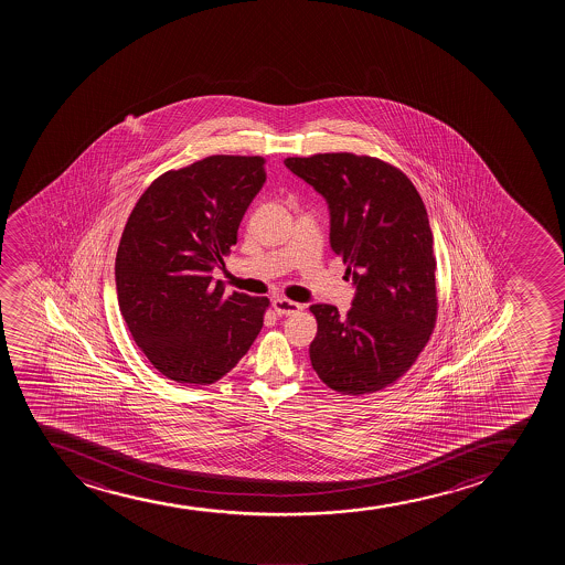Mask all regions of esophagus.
Here are the masks:
<instances>
[{"label": "esophagus", "mask_w": 565, "mask_h": 565, "mask_svg": "<svg viewBox=\"0 0 565 565\" xmlns=\"http://www.w3.org/2000/svg\"><path fill=\"white\" fill-rule=\"evenodd\" d=\"M273 309L279 317H290V315L301 311L303 307L296 303V301H290V299L275 298L273 299Z\"/></svg>", "instance_id": "34e87169"}]
</instances>
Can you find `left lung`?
Masks as SVG:
<instances>
[{
    "label": "left lung",
    "mask_w": 565,
    "mask_h": 565,
    "mask_svg": "<svg viewBox=\"0 0 565 565\" xmlns=\"http://www.w3.org/2000/svg\"><path fill=\"white\" fill-rule=\"evenodd\" d=\"M285 166L324 195L331 248L356 286L347 317L311 306L312 370L344 396L386 388L416 362L437 320L434 235L420 194L403 171L371 156H298Z\"/></svg>",
    "instance_id": "1"
}]
</instances>
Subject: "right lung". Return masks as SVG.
I'll return each instance as SVG.
<instances>
[{
  "label": "right lung",
  "mask_w": 565,
  "mask_h": 565,
  "mask_svg": "<svg viewBox=\"0 0 565 565\" xmlns=\"http://www.w3.org/2000/svg\"><path fill=\"white\" fill-rule=\"evenodd\" d=\"M262 156H207L158 177L126 222L118 306L137 347L163 376L213 384L234 370L264 326L269 299L224 294L213 269L237 243L266 182Z\"/></svg>",
  "instance_id": "1"
}]
</instances>
